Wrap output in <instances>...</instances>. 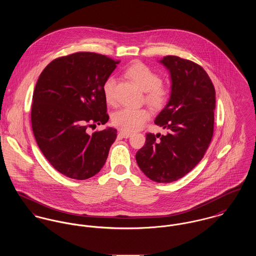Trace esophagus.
<instances>
[{
    "instance_id": "esophagus-1",
    "label": "esophagus",
    "mask_w": 256,
    "mask_h": 256,
    "mask_svg": "<svg viewBox=\"0 0 256 256\" xmlns=\"http://www.w3.org/2000/svg\"><path fill=\"white\" fill-rule=\"evenodd\" d=\"M130 136H132L130 132H122V130L118 132V136L122 138H128Z\"/></svg>"
}]
</instances>
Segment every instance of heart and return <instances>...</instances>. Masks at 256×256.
I'll return each instance as SVG.
<instances>
[{
	"label": "heart",
	"mask_w": 256,
	"mask_h": 256,
	"mask_svg": "<svg viewBox=\"0 0 256 256\" xmlns=\"http://www.w3.org/2000/svg\"><path fill=\"white\" fill-rule=\"evenodd\" d=\"M126 76L144 91L145 101L151 107L161 109L169 101L170 88L161 82L160 74L147 64L142 62L130 64L126 70ZM114 86L116 80L113 76L107 78L102 86L104 98L106 102L111 105L116 102ZM149 118L150 113L144 108H124L113 114L112 122L120 130L126 132H132L140 130Z\"/></svg>",
	"instance_id": "1"
}]
</instances>
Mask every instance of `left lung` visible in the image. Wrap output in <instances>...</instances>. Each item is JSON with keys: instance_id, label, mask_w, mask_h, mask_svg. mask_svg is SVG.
I'll return each instance as SVG.
<instances>
[{"instance_id": "obj_1", "label": "left lung", "mask_w": 256, "mask_h": 256, "mask_svg": "<svg viewBox=\"0 0 256 256\" xmlns=\"http://www.w3.org/2000/svg\"><path fill=\"white\" fill-rule=\"evenodd\" d=\"M161 62L170 70L172 91L154 122L169 132L146 134L136 159L146 176L167 184L190 172L206 153L214 132L216 92L196 62L178 56H166Z\"/></svg>"}]
</instances>
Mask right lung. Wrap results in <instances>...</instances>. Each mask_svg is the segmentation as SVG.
Instances as JSON below:
<instances>
[{
  "instance_id": "add662e5",
  "label": "right lung",
  "mask_w": 256,
  "mask_h": 256,
  "mask_svg": "<svg viewBox=\"0 0 256 256\" xmlns=\"http://www.w3.org/2000/svg\"><path fill=\"white\" fill-rule=\"evenodd\" d=\"M118 62L78 52L53 60L39 76L32 97V132L45 158L68 178H89L107 160L116 130H87L109 120L102 86Z\"/></svg>"
}]
</instances>
